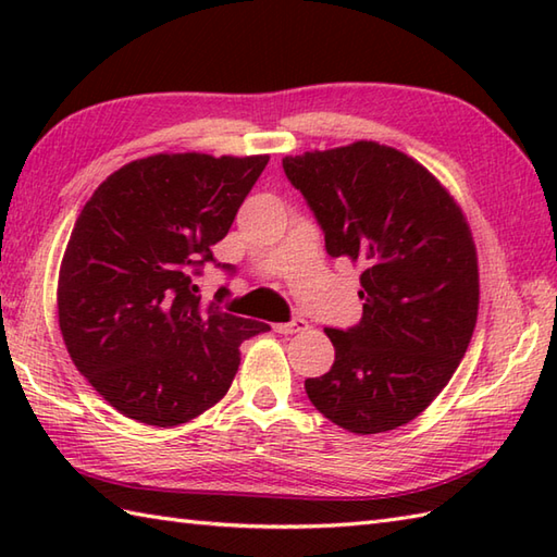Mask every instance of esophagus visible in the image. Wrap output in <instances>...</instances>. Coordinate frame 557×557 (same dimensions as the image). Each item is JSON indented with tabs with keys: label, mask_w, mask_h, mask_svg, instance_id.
Returning a JSON list of instances; mask_svg holds the SVG:
<instances>
[{
	"label": "esophagus",
	"mask_w": 557,
	"mask_h": 557,
	"mask_svg": "<svg viewBox=\"0 0 557 557\" xmlns=\"http://www.w3.org/2000/svg\"><path fill=\"white\" fill-rule=\"evenodd\" d=\"M306 327H309V323H306L304 318H292L289 323H277V325H272V330H275V333H280V335H294V333H304Z\"/></svg>",
	"instance_id": "obj_1"
}]
</instances>
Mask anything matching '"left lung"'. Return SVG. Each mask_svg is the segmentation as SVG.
Instances as JSON below:
<instances>
[{
	"mask_svg": "<svg viewBox=\"0 0 557 557\" xmlns=\"http://www.w3.org/2000/svg\"><path fill=\"white\" fill-rule=\"evenodd\" d=\"M333 258L361 263V321L325 327L335 363L306 381L325 419L371 435L405 425L449 383L474 335L479 265L455 198L405 152L375 144L282 160Z\"/></svg>",
	"mask_w": 557,
	"mask_h": 557,
	"instance_id": "left-lung-1",
	"label": "left lung"
}]
</instances>
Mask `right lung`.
Masks as SVG:
<instances>
[{
    "instance_id": "obj_1",
    "label": "right lung",
    "mask_w": 557,
    "mask_h": 557,
    "mask_svg": "<svg viewBox=\"0 0 557 557\" xmlns=\"http://www.w3.org/2000/svg\"><path fill=\"white\" fill-rule=\"evenodd\" d=\"M268 156L160 152L104 180L69 236L59 330L83 377L148 425H180L220 401L239 345L270 325L200 304L196 275L265 170ZM218 294H230L222 287Z\"/></svg>"
}]
</instances>
